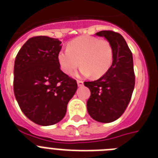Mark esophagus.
Here are the masks:
<instances>
[{"mask_svg": "<svg viewBox=\"0 0 158 158\" xmlns=\"http://www.w3.org/2000/svg\"><path fill=\"white\" fill-rule=\"evenodd\" d=\"M77 85L79 87H81L83 85V81H77Z\"/></svg>", "mask_w": 158, "mask_h": 158, "instance_id": "34e87169", "label": "esophagus"}]
</instances>
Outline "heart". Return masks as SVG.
Returning <instances> with one entry per match:
<instances>
[{"instance_id":"obj_1","label":"heart","mask_w":158,"mask_h":158,"mask_svg":"<svg viewBox=\"0 0 158 158\" xmlns=\"http://www.w3.org/2000/svg\"><path fill=\"white\" fill-rule=\"evenodd\" d=\"M60 69L70 75L80 64L82 76L98 78L108 71L113 61V49L106 40L91 36H81L70 41L67 50H60L57 55Z\"/></svg>"}]
</instances>
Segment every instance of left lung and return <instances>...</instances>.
<instances>
[{"label":"left lung","instance_id":"left-lung-1","mask_svg":"<svg viewBox=\"0 0 158 158\" xmlns=\"http://www.w3.org/2000/svg\"><path fill=\"white\" fill-rule=\"evenodd\" d=\"M104 37L113 49V61L103 76L94 81H85L90 90L87 110L100 123L116 120L125 111L135 86L132 54L120 34L102 31L95 34Z\"/></svg>","mask_w":158,"mask_h":158}]
</instances>
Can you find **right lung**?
<instances>
[{
	"instance_id": "1",
	"label": "right lung",
	"mask_w": 158,
	"mask_h": 158,
	"mask_svg": "<svg viewBox=\"0 0 158 158\" xmlns=\"http://www.w3.org/2000/svg\"><path fill=\"white\" fill-rule=\"evenodd\" d=\"M61 48L58 39L36 36L25 43L15 59L14 95L22 111L36 124L60 122L77 89L76 80L60 70Z\"/></svg>"
}]
</instances>
